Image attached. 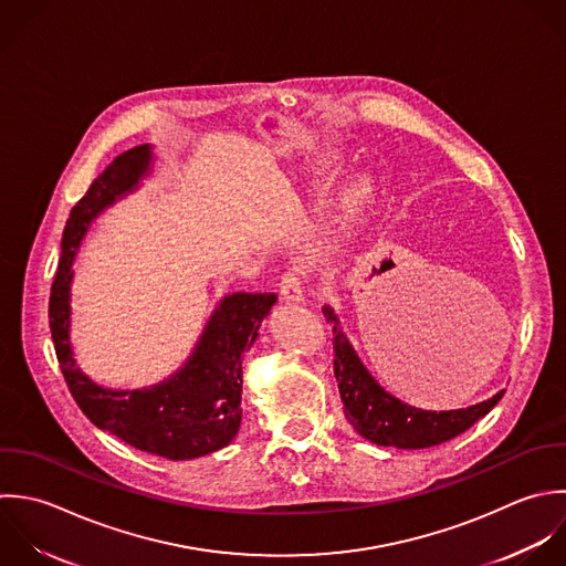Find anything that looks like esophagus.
Wrapping results in <instances>:
<instances>
[{
    "mask_svg": "<svg viewBox=\"0 0 566 566\" xmlns=\"http://www.w3.org/2000/svg\"><path fill=\"white\" fill-rule=\"evenodd\" d=\"M280 293L284 300L289 302H304L306 297V291H304V280H302V273L297 269H291L282 275L280 280Z\"/></svg>",
    "mask_w": 566,
    "mask_h": 566,
    "instance_id": "1",
    "label": "esophagus"
}]
</instances>
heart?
I'll list each match as a JSON object with an SVG mask.
<instances>
[{
  "label": "heart",
  "instance_id": "1",
  "mask_svg": "<svg viewBox=\"0 0 566 566\" xmlns=\"http://www.w3.org/2000/svg\"><path fill=\"white\" fill-rule=\"evenodd\" d=\"M370 191H373L370 180L364 176V178H359V180L353 185V189H350V198H353V202H361L364 198H368V196H370Z\"/></svg>",
  "mask_w": 566,
  "mask_h": 566
}]
</instances>
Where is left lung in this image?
Returning <instances> with one entry per match:
<instances>
[{
	"label": "left lung",
	"instance_id": "8db88e82",
	"mask_svg": "<svg viewBox=\"0 0 566 566\" xmlns=\"http://www.w3.org/2000/svg\"><path fill=\"white\" fill-rule=\"evenodd\" d=\"M324 317L333 326V368L344 401V415L350 426L370 443L399 450H421L441 446L483 419L505 395L501 390L492 399L463 410H421L408 406L384 390L366 370L331 306H324Z\"/></svg>",
	"mask_w": 566,
	"mask_h": 566
}]
</instances>
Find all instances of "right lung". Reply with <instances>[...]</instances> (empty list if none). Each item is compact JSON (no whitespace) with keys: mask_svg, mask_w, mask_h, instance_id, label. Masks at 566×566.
Here are the masks:
<instances>
[{"mask_svg":"<svg viewBox=\"0 0 566 566\" xmlns=\"http://www.w3.org/2000/svg\"><path fill=\"white\" fill-rule=\"evenodd\" d=\"M151 163L149 145L116 156L74 205L63 229L61 260L50 289V333L63 379L81 412L132 448L187 461L227 448L242 421V353L258 337L275 293H233L213 311L187 364L145 390H107L87 379L70 348L72 262L90 222L116 198L136 189Z\"/></svg>","mask_w":566,"mask_h":566,"instance_id":"1","label":"right lung"}]
</instances>
